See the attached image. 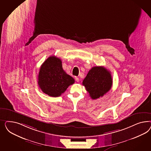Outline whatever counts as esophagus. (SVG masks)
Here are the masks:
<instances>
[{
  "instance_id": "1",
  "label": "esophagus",
  "mask_w": 151,
  "mask_h": 151,
  "mask_svg": "<svg viewBox=\"0 0 151 151\" xmlns=\"http://www.w3.org/2000/svg\"><path fill=\"white\" fill-rule=\"evenodd\" d=\"M75 80H76V82H78V81H79V78H78V77H75Z\"/></svg>"
}]
</instances>
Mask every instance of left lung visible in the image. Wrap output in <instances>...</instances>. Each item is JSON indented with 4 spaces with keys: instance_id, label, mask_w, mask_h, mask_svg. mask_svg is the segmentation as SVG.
I'll use <instances>...</instances> for the list:
<instances>
[{
    "instance_id": "left-lung-1",
    "label": "left lung",
    "mask_w": 151,
    "mask_h": 151,
    "mask_svg": "<svg viewBox=\"0 0 151 151\" xmlns=\"http://www.w3.org/2000/svg\"><path fill=\"white\" fill-rule=\"evenodd\" d=\"M82 85L92 99L100 98L109 91L112 85L110 71L103 66H95L88 71Z\"/></svg>"
}]
</instances>
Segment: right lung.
Masks as SVG:
<instances>
[{
  "instance_id": "obj_1",
  "label": "right lung",
  "mask_w": 151,
  "mask_h": 151,
  "mask_svg": "<svg viewBox=\"0 0 151 151\" xmlns=\"http://www.w3.org/2000/svg\"><path fill=\"white\" fill-rule=\"evenodd\" d=\"M75 80L65 72L62 61L54 56L48 58L41 65L38 75V85L44 93L59 97L73 85Z\"/></svg>"
}]
</instances>
